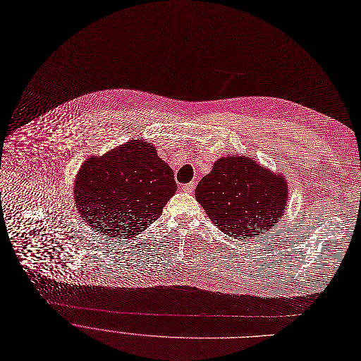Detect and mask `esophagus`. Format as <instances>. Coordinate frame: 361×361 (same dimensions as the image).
Wrapping results in <instances>:
<instances>
[{
    "instance_id": "1",
    "label": "esophagus",
    "mask_w": 361,
    "mask_h": 361,
    "mask_svg": "<svg viewBox=\"0 0 361 361\" xmlns=\"http://www.w3.org/2000/svg\"><path fill=\"white\" fill-rule=\"evenodd\" d=\"M195 188H196V182H189L186 185H182V190L186 193H192L195 190Z\"/></svg>"
}]
</instances>
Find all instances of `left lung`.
Returning <instances> with one entry per match:
<instances>
[{
	"instance_id": "obj_1",
	"label": "left lung",
	"mask_w": 361,
	"mask_h": 361,
	"mask_svg": "<svg viewBox=\"0 0 361 361\" xmlns=\"http://www.w3.org/2000/svg\"><path fill=\"white\" fill-rule=\"evenodd\" d=\"M195 197L207 218L235 239L269 235L286 212L289 185L246 155L224 157L203 176Z\"/></svg>"
}]
</instances>
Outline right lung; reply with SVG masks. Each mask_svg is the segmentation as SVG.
Returning <instances> with one entry per match:
<instances>
[{
    "instance_id": "right-lung-1",
    "label": "right lung",
    "mask_w": 361,
    "mask_h": 361,
    "mask_svg": "<svg viewBox=\"0 0 361 361\" xmlns=\"http://www.w3.org/2000/svg\"><path fill=\"white\" fill-rule=\"evenodd\" d=\"M178 186L173 171L142 137L88 158L74 183V200L91 229L129 239L155 222Z\"/></svg>"
}]
</instances>
